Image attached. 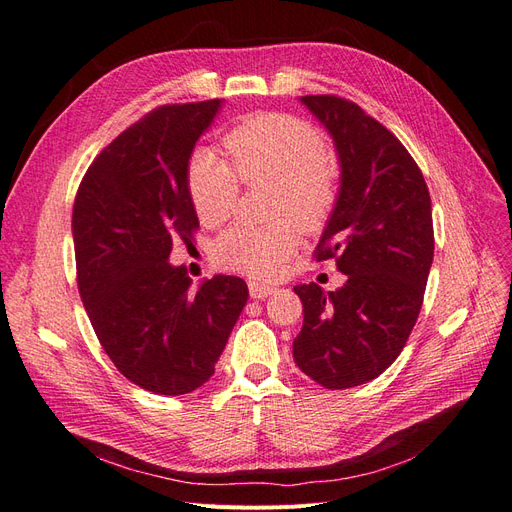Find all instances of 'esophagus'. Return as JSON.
<instances>
[{"label":"esophagus","mask_w":512,"mask_h":512,"mask_svg":"<svg viewBox=\"0 0 512 512\" xmlns=\"http://www.w3.org/2000/svg\"><path fill=\"white\" fill-rule=\"evenodd\" d=\"M249 293L253 300H266L272 293H276V287L270 285H259V283H249Z\"/></svg>","instance_id":"1"}]
</instances>
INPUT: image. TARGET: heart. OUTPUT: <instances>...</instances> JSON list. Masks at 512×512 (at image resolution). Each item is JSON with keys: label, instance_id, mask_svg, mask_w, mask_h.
<instances>
[{"label": "heart", "instance_id": "1", "mask_svg": "<svg viewBox=\"0 0 512 512\" xmlns=\"http://www.w3.org/2000/svg\"><path fill=\"white\" fill-rule=\"evenodd\" d=\"M231 163L210 148L193 153L187 163V191L197 217L208 227L232 217L240 180H274L272 212L293 217L312 229L327 219L338 197V172L327 157V140L317 127L283 112H259L225 136ZM298 249V229L291 219L270 225L238 223L212 246L221 270L253 278H272Z\"/></svg>", "mask_w": 512, "mask_h": 512}]
</instances>
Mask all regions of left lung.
I'll list each match as a JSON object with an SVG mask.
<instances>
[{
	"label": "left lung",
	"instance_id": "obj_1",
	"mask_svg": "<svg viewBox=\"0 0 512 512\" xmlns=\"http://www.w3.org/2000/svg\"><path fill=\"white\" fill-rule=\"evenodd\" d=\"M340 157V191L315 251L336 261L346 283L293 291L304 306L293 340L298 368L325 389H349L383 374L417 323L434 259L432 200L404 144L355 102L304 95Z\"/></svg>",
	"mask_w": 512,
	"mask_h": 512
}]
</instances>
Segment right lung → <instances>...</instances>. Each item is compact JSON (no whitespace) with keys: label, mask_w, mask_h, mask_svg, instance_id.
Returning a JSON list of instances; mask_svg holds the SVG:
<instances>
[{"label":"right lung","mask_w":512,"mask_h":512,"mask_svg":"<svg viewBox=\"0 0 512 512\" xmlns=\"http://www.w3.org/2000/svg\"><path fill=\"white\" fill-rule=\"evenodd\" d=\"M221 100L166 104L93 159L72 210L76 280L102 349L134 385L183 395L214 374L249 298L238 276L191 289L172 244L200 229L187 191L193 146Z\"/></svg>","instance_id":"obj_1"}]
</instances>
